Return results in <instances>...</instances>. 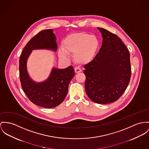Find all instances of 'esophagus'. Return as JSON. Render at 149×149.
Returning a JSON list of instances; mask_svg holds the SVG:
<instances>
[{"label":"esophagus","instance_id":"34e87169","mask_svg":"<svg viewBox=\"0 0 149 149\" xmlns=\"http://www.w3.org/2000/svg\"><path fill=\"white\" fill-rule=\"evenodd\" d=\"M74 70H75V72H76V73H79V72H80L81 71V70L79 68H78V67H75V68H74Z\"/></svg>","mask_w":149,"mask_h":149}]
</instances>
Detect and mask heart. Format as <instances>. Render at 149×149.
Returning a JSON list of instances; mask_svg holds the SVG:
<instances>
[{"instance_id": "heart-1", "label": "heart", "mask_w": 149, "mask_h": 149, "mask_svg": "<svg viewBox=\"0 0 149 149\" xmlns=\"http://www.w3.org/2000/svg\"><path fill=\"white\" fill-rule=\"evenodd\" d=\"M99 45V40L94 35L86 33H73L64 39L63 49L59 50L58 55L62 59H68V53H74V58L77 62L87 64L95 57Z\"/></svg>"}]
</instances>
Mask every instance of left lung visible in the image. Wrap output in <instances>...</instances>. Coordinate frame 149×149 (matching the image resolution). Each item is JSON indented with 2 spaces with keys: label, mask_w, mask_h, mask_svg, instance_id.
<instances>
[{
  "label": "left lung",
  "mask_w": 149,
  "mask_h": 149,
  "mask_svg": "<svg viewBox=\"0 0 149 149\" xmlns=\"http://www.w3.org/2000/svg\"><path fill=\"white\" fill-rule=\"evenodd\" d=\"M97 29L103 37L102 45L94 59L84 66L85 90L92 101L105 104L117 100L129 83L130 53L117 35Z\"/></svg>",
  "instance_id": "obj_1"
}]
</instances>
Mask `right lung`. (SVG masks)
Here are the masks:
<instances>
[{
    "label": "right lung",
    "instance_id": "right-lung-1",
    "mask_svg": "<svg viewBox=\"0 0 149 149\" xmlns=\"http://www.w3.org/2000/svg\"><path fill=\"white\" fill-rule=\"evenodd\" d=\"M56 40L53 29L40 32L26 44L19 59L20 79L23 91L32 103L46 108L56 107L63 102L68 92L69 83L75 75L74 70L71 66L63 69L53 68L47 79L36 82L28 74L27 61L33 50L56 52Z\"/></svg>",
    "mask_w": 149,
    "mask_h": 149
}]
</instances>
